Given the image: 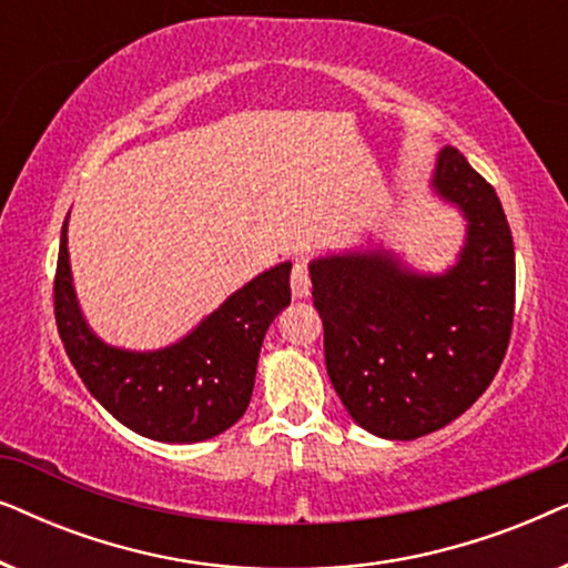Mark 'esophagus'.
I'll return each instance as SVG.
<instances>
[{
	"label": "esophagus",
	"mask_w": 568,
	"mask_h": 568,
	"mask_svg": "<svg viewBox=\"0 0 568 568\" xmlns=\"http://www.w3.org/2000/svg\"><path fill=\"white\" fill-rule=\"evenodd\" d=\"M290 284H292V294H294V300H305V297H307V294H310V276H307V266H305V261H297V263H294Z\"/></svg>",
	"instance_id": "34e87169"
}]
</instances>
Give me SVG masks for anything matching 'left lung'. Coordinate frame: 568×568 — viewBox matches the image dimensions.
<instances>
[{
	"instance_id": "1",
	"label": "left lung",
	"mask_w": 568,
	"mask_h": 568,
	"mask_svg": "<svg viewBox=\"0 0 568 568\" xmlns=\"http://www.w3.org/2000/svg\"><path fill=\"white\" fill-rule=\"evenodd\" d=\"M429 191L465 224L442 271L375 243L307 266L331 383L354 424L383 439H418L465 414L491 385L515 315V243L496 191L453 146L434 160Z\"/></svg>"
}]
</instances>
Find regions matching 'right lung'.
Masks as SVG:
<instances>
[{
  "label": "right lung",
  "instance_id": "right-lung-1",
  "mask_svg": "<svg viewBox=\"0 0 568 568\" xmlns=\"http://www.w3.org/2000/svg\"><path fill=\"white\" fill-rule=\"evenodd\" d=\"M69 216L61 227L57 284L59 336L77 375L115 422L146 439L193 445L227 432L251 403L263 338L292 302V263L282 261L232 292L173 344L126 348L92 331L69 263Z\"/></svg>",
  "mask_w": 568,
  "mask_h": 568
}]
</instances>
